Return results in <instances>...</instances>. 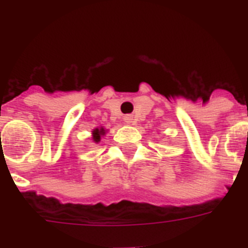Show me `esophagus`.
Segmentation results:
<instances>
[{
    "label": "esophagus",
    "instance_id": "obj_1",
    "mask_svg": "<svg viewBox=\"0 0 248 248\" xmlns=\"http://www.w3.org/2000/svg\"><path fill=\"white\" fill-rule=\"evenodd\" d=\"M124 121L126 124H132V122H134V117H132V116H124Z\"/></svg>",
    "mask_w": 248,
    "mask_h": 248
}]
</instances>
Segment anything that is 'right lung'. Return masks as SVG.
Here are the masks:
<instances>
[{"label": "right lung", "instance_id": "1", "mask_svg": "<svg viewBox=\"0 0 248 248\" xmlns=\"http://www.w3.org/2000/svg\"><path fill=\"white\" fill-rule=\"evenodd\" d=\"M106 135V130L104 127H99V128H95V130H93V141L94 142H98L100 141V138Z\"/></svg>", "mask_w": 248, "mask_h": 248}]
</instances>
